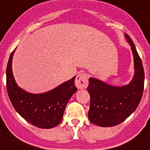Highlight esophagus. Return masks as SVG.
<instances>
[{"label": "esophagus", "instance_id": "obj_1", "mask_svg": "<svg viewBox=\"0 0 150 150\" xmlns=\"http://www.w3.org/2000/svg\"><path fill=\"white\" fill-rule=\"evenodd\" d=\"M75 86L77 88H86L88 86V76L84 73H80L75 79Z\"/></svg>", "mask_w": 150, "mask_h": 150}]
</instances>
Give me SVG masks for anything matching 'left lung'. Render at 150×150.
<instances>
[{
    "mask_svg": "<svg viewBox=\"0 0 150 150\" xmlns=\"http://www.w3.org/2000/svg\"><path fill=\"white\" fill-rule=\"evenodd\" d=\"M125 37L130 45L134 59L135 73L130 83L115 87L93 77L88 79V119L101 127L114 126L124 121L136 110L142 98L145 81L142 62L130 37L127 34Z\"/></svg>",
    "mask_w": 150,
    "mask_h": 150,
    "instance_id": "obj_1",
    "label": "left lung"
}]
</instances>
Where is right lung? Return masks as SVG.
I'll list each match as a JSON object with an SVG mask.
<instances>
[{
  "label": "right lung",
  "instance_id": "obj_1",
  "mask_svg": "<svg viewBox=\"0 0 150 150\" xmlns=\"http://www.w3.org/2000/svg\"><path fill=\"white\" fill-rule=\"evenodd\" d=\"M15 50L11 52L6 69V87L11 103L23 118L35 126L40 129L55 127L61 123L68 101L77 89L75 76L51 91L29 93L20 88L14 80L12 60Z\"/></svg>",
  "mask_w": 150,
  "mask_h": 150
}]
</instances>
